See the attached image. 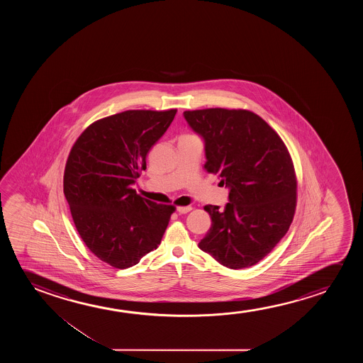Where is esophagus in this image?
I'll use <instances>...</instances> for the list:
<instances>
[{
	"label": "esophagus",
	"mask_w": 363,
	"mask_h": 363,
	"mask_svg": "<svg viewBox=\"0 0 363 363\" xmlns=\"http://www.w3.org/2000/svg\"><path fill=\"white\" fill-rule=\"evenodd\" d=\"M189 211H192V207L191 206H187V207H177V212H179V214H184V213H189Z\"/></svg>",
	"instance_id": "34e87169"
}]
</instances>
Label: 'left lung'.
Wrapping results in <instances>:
<instances>
[{
	"label": "left lung",
	"instance_id": "8db88e82",
	"mask_svg": "<svg viewBox=\"0 0 363 363\" xmlns=\"http://www.w3.org/2000/svg\"><path fill=\"white\" fill-rule=\"evenodd\" d=\"M184 119L204 140V169L229 189L223 211L208 204L212 225L199 247L230 269L267 257L293 222L298 181L288 147L253 111L187 110Z\"/></svg>",
	"mask_w": 363,
	"mask_h": 363
}]
</instances>
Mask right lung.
Instances as JSON below:
<instances>
[{
  "mask_svg": "<svg viewBox=\"0 0 363 363\" xmlns=\"http://www.w3.org/2000/svg\"><path fill=\"white\" fill-rule=\"evenodd\" d=\"M177 109L126 110L90 124L67 160L63 189L75 228L104 263L126 269L159 247L176 207L131 186Z\"/></svg>",
  "mask_w": 363,
  "mask_h": 363,
  "instance_id": "obj_1",
  "label": "right lung"
}]
</instances>
